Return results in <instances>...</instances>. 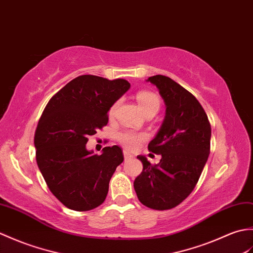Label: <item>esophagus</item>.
<instances>
[{"mask_svg": "<svg viewBox=\"0 0 253 253\" xmlns=\"http://www.w3.org/2000/svg\"><path fill=\"white\" fill-rule=\"evenodd\" d=\"M123 156H125V160H128V159L133 158V155L128 153V151H126V150L123 151Z\"/></svg>", "mask_w": 253, "mask_h": 253, "instance_id": "1", "label": "esophagus"}]
</instances>
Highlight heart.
Instances as JSON below:
<instances>
[{
  "label": "heart",
  "mask_w": 253,
  "mask_h": 253,
  "mask_svg": "<svg viewBox=\"0 0 253 253\" xmlns=\"http://www.w3.org/2000/svg\"><path fill=\"white\" fill-rule=\"evenodd\" d=\"M136 100L137 104L141 108L142 112L145 114H148V112H157L160 107V100L156 94L147 92V91H142L138 92L136 95ZM119 106V102H116L114 105L111 106L109 109V117H114L116 114V110ZM120 143L126 146L128 149H136L139 144L146 139V135L143 133H136L132 131H126L119 134Z\"/></svg>",
  "instance_id": "1"
}]
</instances>
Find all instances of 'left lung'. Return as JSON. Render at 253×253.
<instances>
[{
    "label": "left lung",
    "mask_w": 253,
    "mask_h": 253,
    "mask_svg": "<svg viewBox=\"0 0 253 253\" xmlns=\"http://www.w3.org/2000/svg\"><path fill=\"white\" fill-rule=\"evenodd\" d=\"M146 81L159 89L166 105L165 119L148 144L161 159L153 166L137 156L143 171L134 189L144 206L168 210L186 199L197 184L210 154L211 126L198 100L171 78L157 75Z\"/></svg>",
    "instance_id": "obj_1"
}]
</instances>
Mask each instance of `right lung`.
I'll return each instance as SVG.
<instances>
[{
    "instance_id": "right-lung-1",
    "label": "right lung",
    "mask_w": 253,
    "mask_h": 253,
    "mask_svg": "<svg viewBox=\"0 0 253 253\" xmlns=\"http://www.w3.org/2000/svg\"><path fill=\"white\" fill-rule=\"evenodd\" d=\"M130 86L123 79L77 77L49 99L39 120L38 167L52 194L71 210H92L106 199L112 174L123 161L122 150L107 146L98 156L86 149V143L107 125L110 107Z\"/></svg>"
}]
</instances>
